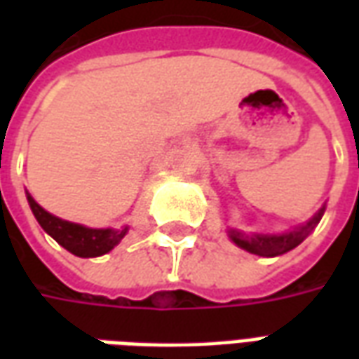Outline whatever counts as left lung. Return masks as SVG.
<instances>
[{
  "instance_id": "1",
  "label": "left lung",
  "mask_w": 359,
  "mask_h": 359,
  "mask_svg": "<svg viewBox=\"0 0 359 359\" xmlns=\"http://www.w3.org/2000/svg\"><path fill=\"white\" fill-rule=\"evenodd\" d=\"M325 213V205L317 211L313 217L309 219L308 223H304L298 229H294L290 233L283 234H246L238 231V229H229V238L238 246V248L246 250L250 254H256L262 257H275L283 256L286 252L296 248L306 236H308L317 223L321 221Z\"/></svg>"
}]
</instances>
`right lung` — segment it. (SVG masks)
I'll use <instances>...</instances> for the list:
<instances>
[{"instance_id": "obj_1", "label": "right lung", "mask_w": 359, "mask_h": 359, "mask_svg": "<svg viewBox=\"0 0 359 359\" xmlns=\"http://www.w3.org/2000/svg\"><path fill=\"white\" fill-rule=\"evenodd\" d=\"M27 198L36 221L40 223L43 231L57 244H61L63 248L79 257H97L107 254L123 241V236L128 231V226L125 229H90V226L79 225V223H71V221L48 213L42 205L36 203L34 198L28 192Z\"/></svg>"}]
</instances>
